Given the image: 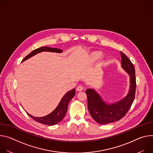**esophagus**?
<instances>
[{
  "label": "esophagus",
  "mask_w": 153,
  "mask_h": 153,
  "mask_svg": "<svg viewBox=\"0 0 153 153\" xmlns=\"http://www.w3.org/2000/svg\"><path fill=\"white\" fill-rule=\"evenodd\" d=\"M83 87L81 85H78V86L77 87V91H81L83 90Z\"/></svg>",
  "instance_id": "34e87169"
}]
</instances>
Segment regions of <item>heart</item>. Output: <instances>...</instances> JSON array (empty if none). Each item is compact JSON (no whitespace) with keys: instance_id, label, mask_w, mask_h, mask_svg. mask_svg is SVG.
<instances>
[{"instance_id":"1","label":"heart","mask_w":153,"mask_h":153,"mask_svg":"<svg viewBox=\"0 0 153 153\" xmlns=\"http://www.w3.org/2000/svg\"><path fill=\"white\" fill-rule=\"evenodd\" d=\"M100 57V54H96L95 56H94V59H95V60H97V59H99Z\"/></svg>"}]
</instances>
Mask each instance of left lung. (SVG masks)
I'll list each match as a JSON object with an SVG mask.
<instances>
[{"label": "left lung", "mask_w": 153, "mask_h": 153, "mask_svg": "<svg viewBox=\"0 0 153 153\" xmlns=\"http://www.w3.org/2000/svg\"><path fill=\"white\" fill-rule=\"evenodd\" d=\"M120 55L122 67L130 77L129 90L127 95L117 102L107 103L94 89L86 90L89 112L93 119L99 124L105 125L120 120L128 113L135 98L136 82L134 67L124 53L120 51Z\"/></svg>", "instance_id": "8db88e82"}]
</instances>
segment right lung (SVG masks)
<instances>
[{"label":"right lung","instance_id":"obj_1","mask_svg":"<svg viewBox=\"0 0 153 153\" xmlns=\"http://www.w3.org/2000/svg\"><path fill=\"white\" fill-rule=\"evenodd\" d=\"M43 51H49V52H53V53H62L63 51L60 49L56 48H50L47 47H42L37 49L33 50L31 53L27 55L22 62H24L29 58L33 57V56L37 54V53L43 52ZM75 89H73L64 95V96L61 99L60 103H59L58 106L56 107L55 110L52 111L49 114L41 117H37L31 116V114L27 113L28 116L31 117L35 121L41 123L42 124H45L47 125H54L60 122L65 117V114L67 113L68 110V105L70 101L75 96Z\"/></svg>","mask_w":153,"mask_h":153}]
</instances>
